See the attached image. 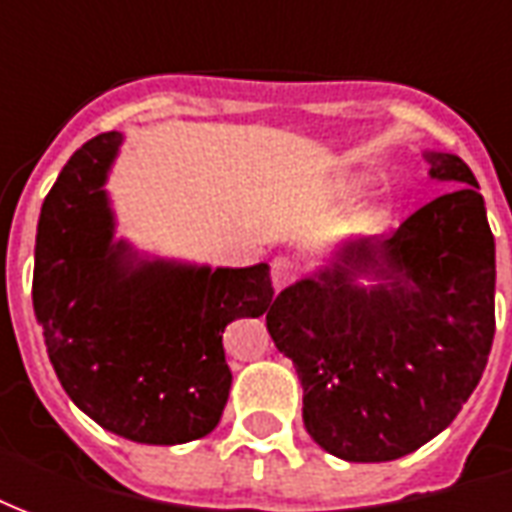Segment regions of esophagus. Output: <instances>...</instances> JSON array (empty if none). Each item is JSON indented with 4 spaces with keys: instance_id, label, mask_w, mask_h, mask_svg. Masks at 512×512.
I'll return each mask as SVG.
<instances>
[{
    "instance_id": "1",
    "label": "esophagus",
    "mask_w": 512,
    "mask_h": 512,
    "mask_svg": "<svg viewBox=\"0 0 512 512\" xmlns=\"http://www.w3.org/2000/svg\"><path fill=\"white\" fill-rule=\"evenodd\" d=\"M299 274V268L293 266V260L288 257H277L274 263H271V282H274V288H285L290 285L293 279Z\"/></svg>"
}]
</instances>
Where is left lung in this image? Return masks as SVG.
<instances>
[{
	"instance_id": "left-lung-1",
	"label": "left lung",
	"mask_w": 512,
	"mask_h": 512,
	"mask_svg": "<svg viewBox=\"0 0 512 512\" xmlns=\"http://www.w3.org/2000/svg\"><path fill=\"white\" fill-rule=\"evenodd\" d=\"M425 158L430 178L458 189L389 238L343 244L266 315L299 373L304 428L343 461H395L439 436L480 384L494 343L496 249L483 194L458 156Z\"/></svg>"
}]
</instances>
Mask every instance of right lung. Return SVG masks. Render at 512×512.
Returning a JSON list of instances; mask_svg holds the SVG:
<instances>
[{"mask_svg": "<svg viewBox=\"0 0 512 512\" xmlns=\"http://www.w3.org/2000/svg\"><path fill=\"white\" fill-rule=\"evenodd\" d=\"M123 145L84 142L43 200L32 304L54 373L84 414L139 444L208 436L233 373L222 334L274 304L268 263L191 266L115 241L106 178Z\"/></svg>", "mask_w": 512, "mask_h": 512, "instance_id": "add662e5", "label": "right lung"}]
</instances>
